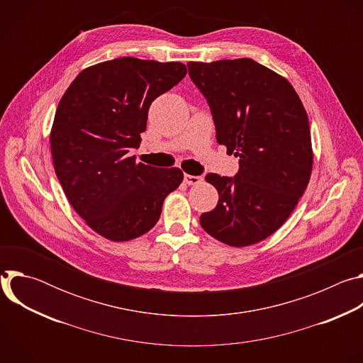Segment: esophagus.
Wrapping results in <instances>:
<instances>
[{
  "instance_id": "1",
  "label": "esophagus",
  "mask_w": 363,
  "mask_h": 363,
  "mask_svg": "<svg viewBox=\"0 0 363 363\" xmlns=\"http://www.w3.org/2000/svg\"><path fill=\"white\" fill-rule=\"evenodd\" d=\"M184 182L186 184V185H198V184H201L202 182V177H195V175H188V174H185L184 175Z\"/></svg>"
}]
</instances>
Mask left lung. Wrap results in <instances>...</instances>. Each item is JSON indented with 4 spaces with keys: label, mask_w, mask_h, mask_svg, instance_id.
<instances>
[{
    "label": "left lung",
    "mask_w": 363,
    "mask_h": 363,
    "mask_svg": "<svg viewBox=\"0 0 363 363\" xmlns=\"http://www.w3.org/2000/svg\"><path fill=\"white\" fill-rule=\"evenodd\" d=\"M211 109L217 142L238 158L235 177L208 174L218 203L201 227L231 247L260 242L290 217L313 167L303 103L287 79L251 59L188 63Z\"/></svg>",
    "instance_id": "left-lung-1"
}]
</instances>
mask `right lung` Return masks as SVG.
<instances>
[{
	"instance_id": "add662e5",
	"label": "right lung",
	"mask_w": 363,
	"mask_h": 363,
	"mask_svg": "<svg viewBox=\"0 0 363 363\" xmlns=\"http://www.w3.org/2000/svg\"><path fill=\"white\" fill-rule=\"evenodd\" d=\"M186 74L182 63L121 57L84 69L63 94L51 128L56 175L74 211L112 241H129L158 223L184 179L179 168L136 162L150 103Z\"/></svg>"
}]
</instances>
